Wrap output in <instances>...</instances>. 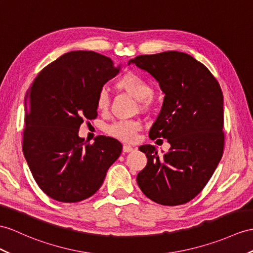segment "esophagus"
I'll return each instance as SVG.
<instances>
[{
  "label": "esophagus",
  "mask_w": 253,
  "mask_h": 253,
  "mask_svg": "<svg viewBox=\"0 0 253 253\" xmlns=\"http://www.w3.org/2000/svg\"><path fill=\"white\" fill-rule=\"evenodd\" d=\"M122 150H123V152L127 153V152H132L134 150V148L132 146H128V145H123Z\"/></svg>",
  "instance_id": "obj_1"
}]
</instances>
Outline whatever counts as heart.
Masks as SVG:
<instances>
[{
	"mask_svg": "<svg viewBox=\"0 0 253 253\" xmlns=\"http://www.w3.org/2000/svg\"><path fill=\"white\" fill-rule=\"evenodd\" d=\"M116 87L126 92L138 101V105L141 110H149L151 107V96L153 89L150 84H148L137 74L128 72L122 75L116 83ZM110 105L109 94L106 89H101L97 92L95 98V106L98 112L104 114L107 113ZM143 127L141 121L137 119L119 120L115 121L106 127V133L116 139H119L126 143H133L136 140L137 134Z\"/></svg>",
	"mask_w": 253,
	"mask_h": 253,
	"instance_id": "obj_1",
	"label": "heart"
}]
</instances>
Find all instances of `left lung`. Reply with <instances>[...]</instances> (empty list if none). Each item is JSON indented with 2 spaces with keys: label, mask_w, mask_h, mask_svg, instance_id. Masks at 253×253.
Segmentation results:
<instances>
[{
  "label": "left lung",
  "mask_w": 253,
  "mask_h": 253,
  "mask_svg": "<svg viewBox=\"0 0 253 253\" xmlns=\"http://www.w3.org/2000/svg\"><path fill=\"white\" fill-rule=\"evenodd\" d=\"M130 63L151 74L165 94L149 137L170 144L163 156L152 145L139 147L148 162L137 183L158 204H186L204 189L223 155L222 90L204 64L184 52L138 55Z\"/></svg>",
  "instance_id": "left-lung-1"
}]
</instances>
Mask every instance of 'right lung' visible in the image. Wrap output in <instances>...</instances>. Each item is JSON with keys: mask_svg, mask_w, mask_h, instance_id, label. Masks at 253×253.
<instances>
[{"mask_svg": "<svg viewBox=\"0 0 253 253\" xmlns=\"http://www.w3.org/2000/svg\"><path fill=\"white\" fill-rule=\"evenodd\" d=\"M119 66L94 51H71L44 67L26 96L22 150L36 183L58 202L93 195L121 155L118 140L78 136L84 120L95 119V98Z\"/></svg>", "mask_w": 253, "mask_h": 253, "instance_id": "obj_1", "label": "right lung"}]
</instances>
